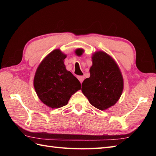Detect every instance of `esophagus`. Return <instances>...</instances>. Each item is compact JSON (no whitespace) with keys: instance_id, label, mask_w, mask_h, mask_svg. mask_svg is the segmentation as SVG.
<instances>
[{"instance_id":"obj_1","label":"esophagus","mask_w":156,"mask_h":156,"mask_svg":"<svg viewBox=\"0 0 156 156\" xmlns=\"http://www.w3.org/2000/svg\"><path fill=\"white\" fill-rule=\"evenodd\" d=\"M77 79H79V81L81 82V83H82L83 81H84V77L82 76V75H80V76L77 77Z\"/></svg>"}]
</instances>
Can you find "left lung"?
<instances>
[{"label":"left lung","mask_w":156,"mask_h":156,"mask_svg":"<svg viewBox=\"0 0 156 156\" xmlns=\"http://www.w3.org/2000/svg\"><path fill=\"white\" fill-rule=\"evenodd\" d=\"M82 49L75 53L81 55ZM90 76L84 80L81 90L90 104L101 111L114 105L119 100L124 88L120 70L111 56L103 51L92 55Z\"/></svg>","instance_id":"obj_1"}]
</instances>
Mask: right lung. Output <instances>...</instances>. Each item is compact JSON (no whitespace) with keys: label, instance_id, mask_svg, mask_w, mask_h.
I'll return each mask as SVG.
<instances>
[{"label":"right lung","instance_id":"add662e5","mask_svg":"<svg viewBox=\"0 0 156 156\" xmlns=\"http://www.w3.org/2000/svg\"><path fill=\"white\" fill-rule=\"evenodd\" d=\"M66 58L60 49H55L41 61L34 79V87L40 100L55 108L66 105L73 94L81 89L79 80L66 69Z\"/></svg>","mask_w":156,"mask_h":156}]
</instances>
